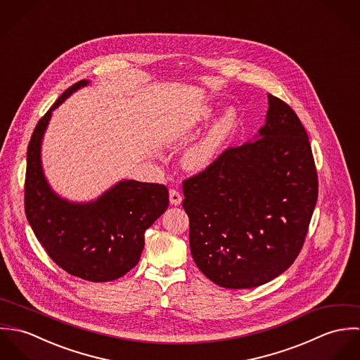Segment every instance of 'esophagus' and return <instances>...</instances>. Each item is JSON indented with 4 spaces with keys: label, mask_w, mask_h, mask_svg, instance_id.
Wrapping results in <instances>:
<instances>
[{
    "label": "esophagus",
    "mask_w": 360,
    "mask_h": 360,
    "mask_svg": "<svg viewBox=\"0 0 360 360\" xmlns=\"http://www.w3.org/2000/svg\"><path fill=\"white\" fill-rule=\"evenodd\" d=\"M169 200H170L172 205H180L181 201H183V197L177 190H170L169 191Z\"/></svg>",
    "instance_id": "1"
}]
</instances>
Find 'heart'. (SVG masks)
Returning <instances> with one entry per match:
<instances>
[{
  "label": "heart",
  "instance_id": "1",
  "mask_svg": "<svg viewBox=\"0 0 360 360\" xmlns=\"http://www.w3.org/2000/svg\"><path fill=\"white\" fill-rule=\"evenodd\" d=\"M212 115V109L207 106L201 110L200 119L205 120ZM237 124V115L234 109H227L209 129L205 136L194 144L184 156V163L194 172L209 167L221 153L224 144L233 134Z\"/></svg>",
  "mask_w": 360,
  "mask_h": 360
}]
</instances>
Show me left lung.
I'll return each instance as SVG.
<instances>
[{
  "label": "left lung",
  "instance_id": "obj_1",
  "mask_svg": "<svg viewBox=\"0 0 360 360\" xmlns=\"http://www.w3.org/2000/svg\"><path fill=\"white\" fill-rule=\"evenodd\" d=\"M267 100L254 141L227 148L183 181L191 255L224 288H254L284 273L302 250L317 201L308 133L290 105Z\"/></svg>",
  "mask_w": 360,
  "mask_h": 360
}]
</instances>
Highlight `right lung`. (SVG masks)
<instances>
[{
	"mask_svg": "<svg viewBox=\"0 0 360 360\" xmlns=\"http://www.w3.org/2000/svg\"><path fill=\"white\" fill-rule=\"evenodd\" d=\"M87 84L80 80L70 86L32 134L25 212L37 240L59 267L83 280L103 283L124 276L139 263L144 233L169 206V191L163 184L122 180L86 204L69 202L52 191L41 166V140L52 110Z\"/></svg>",
	"mask_w": 360,
	"mask_h": 360,
	"instance_id": "obj_1",
	"label": "right lung"
}]
</instances>
